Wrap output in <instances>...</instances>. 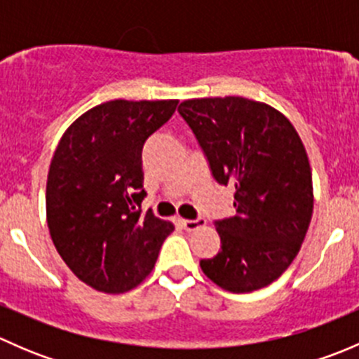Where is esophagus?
I'll list each match as a JSON object with an SVG mask.
<instances>
[{"label":"esophagus","instance_id":"obj_1","mask_svg":"<svg viewBox=\"0 0 359 359\" xmlns=\"http://www.w3.org/2000/svg\"><path fill=\"white\" fill-rule=\"evenodd\" d=\"M180 222H182V227L186 231H196V229H200V227H205L206 226V220L205 219H194V220L182 219V220H180Z\"/></svg>","mask_w":359,"mask_h":359}]
</instances>
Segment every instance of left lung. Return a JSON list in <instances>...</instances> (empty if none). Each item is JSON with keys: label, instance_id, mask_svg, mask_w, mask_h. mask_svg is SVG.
Here are the masks:
<instances>
[{"label": "left lung", "instance_id": "8db88e82", "mask_svg": "<svg viewBox=\"0 0 359 359\" xmlns=\"http://www.w3.org/2000/svg\"><path fill=\"white\" fill-rule=\"evenodd\" d=\"M179 112L217 182L234 187L236 215L217 222L220 252L201 271L233 293L267 287L293 262L313 217V175L295 126L243 97L189 99Z\"/></svg>", "mask_w": 359, "mask_h": 359}]
</instances>
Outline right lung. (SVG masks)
I'll return each mask as SVG.
<instances>
[{
  "label": "right lung",
  "mask_w": 359,
  "mask_h": 359,
  "mask_svg": "<svg viewBox=\"0 0 359 359\" xmlns=\"http://www.w3.org/2000/svg\"><path fill=\"white\" fill-rule=\"evenodd\" d=\"M179 100H109L64 132L46 179V222L57 252L78 280L104 293L142 283L175 227L140 215L142 146Z\"/></svg>",
  "instance_id": "obj_1"
}]
</instances>
